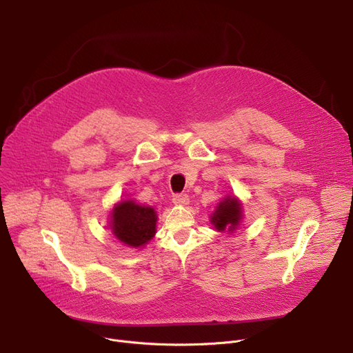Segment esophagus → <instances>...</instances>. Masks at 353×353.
<instances>
[{"instance_id": "obj_1", "label": "esophagus", "mask_w": 353, "mask_h": 353, "mask_svg": "<svg viewBox=\"0 0 353 353\" xmlns=\"http://www.w3.org/2000/svg\"><path fill=\"white\" fill-rule=\"evenodd\" d=\"M189 201H190V199L188 194H174L173 196V203L177 206H186V205H189Z\"/></svg>"}]
</instances>
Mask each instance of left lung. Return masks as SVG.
Here are the masks:
<instances>
[{
  "instance_id": "left-lung-1",
  "label": "left lung",
  "mask_w": 353,
  "mask_h": 353,
  "mask_svg": "<svg viewBox=\"0 0 353 353\" xmlns=\"http://www.w3.org/2000/svg\"><path fill=\"white\" fill-rule=\"evenodd\" d=\"M243 220V205L236 196L223 197L210 214V223L220 233H233Z\"/></svg>"
}]
</instances>
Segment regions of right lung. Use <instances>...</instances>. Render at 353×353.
<instances>
[{
    "mask_svg": "<svg viewBox=\"0 0 353 353\" xmlns=\"http://www.w3.org/2000/svg\"><path fill=\"white\" fill-rule=\"evenodd\" d=\"M157 212L143 206L133 199L116 203L110 212L108 228L120 242L128 248H144L156 234Z\"/></svg>",
    "mask_w": 353,
    "mask_h": 353,
    "instance_id": "add662e5",
    "label": "right lung"
}]
</instances>
